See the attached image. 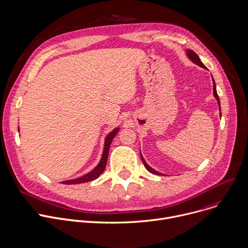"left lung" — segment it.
I'll list each match as a JSON object with an SVG mask.
<instances>
[{
	"instance_id": "left-lung-1",
	"label": "left lung",
	"mask_w": 248,
	"mask_h": 248,
	"mask_svg": "<svg viewBox=\"0 0 248 248\" xmlns=\"http://www.w3.org/2000/svg\"><path fill=\"white\" fill-rule=\"evenodd\" d=\"M186 55H187V57L189 58V60L192 62H194L195 64H197V65H200L201 67H203V68H205L206 69V66L202 62V61H201V59L199 58V56H197L193 51H191V49H186ZM213 79V78H212ZM213 93H214V96H215V98L217 100V102H218V105H219V108H220V110H221V108H220V98H219V95H218V93H217V91H216V84H215V81H214V79H213ZM221 114V113H220ZM221 116V115H220ZM140 158H141V161H142V163H143V165H144V167L146 168V170L147 171H150L151 173H153V174H155V175H159V176H161V175H163V174H161V173H159V172H157V171H155V169H153L151 166H148L147 164H146V162H145V160L143 159V157L141 156V155H140Z\"/></svg>"
}]
</instances>
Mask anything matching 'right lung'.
I'll return each instance as SVG.
<instances>
[{
	"mask_svg": "<svg viewBox=\"0 0 248 248\" xmlns=\"http://www.w3.org/2000/svg\"><path fill=\"white\" fill-rule=\"evenodd\" d=\"M119 129L116 128L114 129L112 132H110L107 139H106V141H105V148H104V153H103V156H102V159L100 161V163L97 164V166L92 170L90 173L80 177V178H77V179H74V180H68V181H63L62 184H65V185H75V184H81V183H87V182H90V181H93V180H95L96 178H98L101 176V174H103V172L105 171L106 169V166H107V161H108V152H109V147H110V143L113 140V138L116 136V134L118 133Z\"/></svg>",
	"mask_w": 248,
	"mask_h": 248,
	"instance_id": "obj_1",
	"label": "right lung"
}]
</instances>
